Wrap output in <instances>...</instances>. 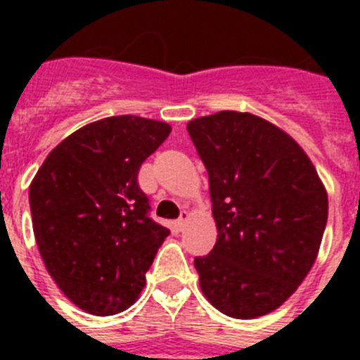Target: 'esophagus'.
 Segmentation results:
<instances>
[{
	"mask_svg": "<svg viewBox=\"0 0 360 360\" xmlns=\"http://www.w3.org/2000/svg\"><path fill=\"white\" fill-rule=\"evenodd\" d=\"M187 219H189V212H187V211H182V212H180V218H178L176 221H174V225H176L178 231H182V229L186 227Z\"/></svg>",
	"mask_w": 360,
	"mask_h": 360,
	"instance_id": "1",
	"label": "esophagus"
}]
</instances>
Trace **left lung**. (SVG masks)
Returning <instances> with one entry per match:
<instances>
[{"label":"left lung","instance_id":"left-lung-1","mask_svg":"<svg viewBox=\"0 0 360 360\" xmlns=\"http://www.w3.org/2000/svg\"><path fill=\"white\" fill-rule=\"evenodd\" d=\"M187 131L209 173L218 231L211 254L195 259L200 288L225 316H266L316 263L326 187L287 131L249 111L198 117Z\"/></svg>","mask_w":360,"mask_h":360}]
</instances>
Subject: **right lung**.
I'll use <instances>...</instances> for the list:
<instances>
[{
	"label": "right lung",
	"instance_id": "obj_1",
	"mask_svg": "<svg viewBox=\"0 0 360 360\" xmlns=\"http://www.w3.org/2000/svg\"><path fill=\"white\" fill-rule=\"evenodd\" d=\"M171 126L136 115L86 124L57 144L30 184L32 227L49 274L94 316L135 303L169 236L148 216L136 176Z\"/></svg>",
	"mask_w": 360,
	"mask_h": 360
}]
</instances>
